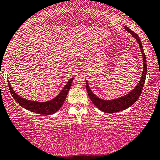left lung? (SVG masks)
Instances as JSON below:
<instances>
[{
  "mask_svg": "<svg viewBox=\"0 0 160 160\" xmlns=\"http://www.w3.org/2000/svg\"><path fill=\"white\" fill-rule=\"evenodd\" d=\"M124 28H125L127 31H128L130 33L132 34V35L137 40L138 44L139 45V48H140V50L143 57V72L142 75V77L140 78V80L139 81V84L138 86H136L135 89L129 94H128V95L123 96L122 98L116 99V100H102V99L98 98L97 96L94 95L92 91L90 90L89 86H88V83L87 81H86V89H87L88 96H89L92 102L99 109V110H102L103 112L107 113H114L117 112H120V111H122L132 105L133 104L138 100V98L140 97L141 93L142 92L143 90L144 82H145L146 79L147 59L146 55L144 52L141 40L139 39L138 35L137 34L136 32H133L132 30H131L127 26H125Z\"/></svg>",
  "mask_w": 160,
  "mask_h": 160,
  "instance_id": "obj_1",
  "label": "left lung"
}]
</instances>
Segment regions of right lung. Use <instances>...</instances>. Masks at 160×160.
Here are the masks:
<instances>
[{
    "mask_svg": "<svg viewBox=\"0 0 160 160\" xmlns=\"http://www.w3.org/2000/svg\"><path fill=\"white\" fill-rule=\"evenodd\" d=\"M73 78L70 79V80L67 82L66 85L62 90L60 93L56 96L52 100L48 101V102H35V101L28 100L20 97L17 93L12 90L9 81L8 80V83L9 85V90L11 92V95L16 102L19 104L21 107L24 108L26 110L30 111V112L40 114L42 115H50L56 112L58 110H60V108L62 107V105L64 103L65 98L67 97L68 91L70 89L71 84L72 82Z\"/></svg>",
    "mask_w": 160,
    "mask_h": 160,
    "instance_id": "right-lung-1",
    "label": "right lung"
}]
</instances>
